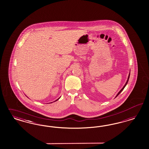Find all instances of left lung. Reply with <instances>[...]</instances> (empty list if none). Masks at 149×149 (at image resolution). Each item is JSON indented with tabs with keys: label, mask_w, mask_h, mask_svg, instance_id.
I'll return each mask as SVG.
<instances>
[{
	"label": "left lung",
	"mask_w": 149,
	"mask_h": 149,
	"mask_svg": "<svg viewBox=\"0 0 149 149\" xmlns=\"http://www.w3.org/2000/svg\"><path fill=\"white\" fill-rule=\"evenodd\" d=\"M129 77H130V73H129V74L128 77V80H127V82H126V83H125V85H124V86H123V88H122V89H121V90H120V91H119V93H118V94H117V96H116V97H117V96H118V95H119V93H121V92H122V91H123V89H124V87H125V86H126V85H127V83H128V82L129 79Z\"/></svg>",
	"instance_id": "left-lung-1"
}]
</instances>
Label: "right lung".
Instances as JSON below:
<instances>
[{
    "label": "right lung",
    "mask_w": 149,
    "mask_h": 149,
    "mask_svg": "<svg viewBox=\"0 0 149 149\" xmlns=\"http://www.w3.org/2000/svg\"><path fill=\"white\" fill-rule=\"evenodd\" d=\"M59 98H60V97L59 98H58V99H57V100H56V101H54V102H56V101H57V100H59Z\"/></svg>",
    "instance_id": "right-lung-1"
}]
</instances>
